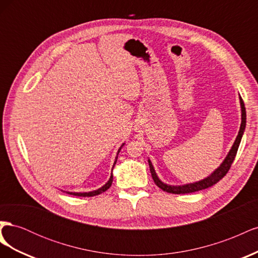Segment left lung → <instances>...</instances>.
I'll use <instances>...</instances> for the list:
<instances>
[{"label": "left lung", "mask_w": 258, "mask_h": 258, "mask_svg": "<svg viewBox=\"0 0 258 258\" xmlns=\"http://www.w3.org/2000/svg\"><path fill=\"white\" fill-rule=\"evenodd\" d=\"M240 104H241V126H240V130H239V134L236 138V141L233 143L231 150L229 151L228 155L226 156V158L224 159V161L222 162V165L218 167L214 172L209 175L208 177L201 179L199 182H195V183H190V184H186V185H182V186H171L168 185L166 183L161 182L159 177L157 176L155 172V169L152 165L151 160L148 159V165H150V170H151V173H152V177L154 179L155 184L157 185L159 188H161L162 190H165L167 192H171V194H189V192H195V191H198V190H202V189H206L208 187L213 186L214 184H216L220 179H222L226 173L228 172L230 167H231V163L235 160V157L237 155L238 152V148L241 142V139L242 136H243V132L245 129V123H246V112H245V107H244V103H243V100L241 99L240 97Z\"/></svg>", "instance_id": "1"}]
</instances>
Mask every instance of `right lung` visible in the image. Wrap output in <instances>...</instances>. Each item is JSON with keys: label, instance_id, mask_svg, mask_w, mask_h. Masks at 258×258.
Wrapping results in <instances>:
<instances>
[{"label": "right lung", "instance_id": "right-lung-1", "mask_svg": "<svg viewBox=\"0 0 258 258\" xmlns=\"http://www.w3.org/2000/svg\"><path fill=\"white\" fill-rule=\"evenodd\" d=\"M122 145H123V144H122ZM122 145H121V146H122ZM121 146H120V148L118 150V153H119V151L121 150ZM118 153H117V156H116V158H115V162H114V165H113V168H114V166L116 165L117 158H118ZM112 170H113V169H112ZM112 183H113V174H111V177H110V179H108V181H107V183H106L105 185H103L102 187H101V188L97 189V190L88 191V192H71V191H68V194L73 195V196H79V197H93V196H97V195L102 194V192H104L105 190H107V189L111 187Z\"/></svg>", "mask_w": 258, "mask_h": 258}]
</instances>
